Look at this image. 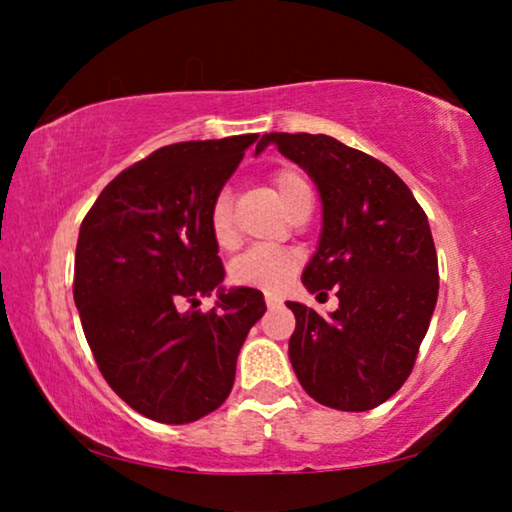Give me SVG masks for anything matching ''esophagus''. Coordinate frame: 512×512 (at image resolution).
Masks as SVG:
<instances>
[{"label": "esophagus", "instance_id": "esophagus-1", "mask_svg": "<svg viewBox=\"0 0 512 512\" xmlns=\"http://www.w3.org/2000/svg\"><path fill=\"white\" fill-rule=\"evenodd\" d=\"M265 305H268L270 310H272V307H279V305H282V298L275 296V293H265Z\"/></svg>", "mask_w": 512, "mask_h": 512}]
</instances>
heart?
Returning a JSON list of instances; mask_svg holds the SVG:
<instances>
[{"instance_id":"b5f03b06","label":"heart","mask_w":512,"mask_h":512,"mask_svg":"<svg viewBox=\"0 0 512 512\" xmlns=\"http://www.w3.org/2000/svg\"><path fill=\"white\" fill-rule=\"evenodd\" d=\"M272 186H275L277 198L282 200V205L286 209H291L293 202L298 200V195L310 188L303 174L289 170V167L272 174ZM209 233H212L216 247H235L237 228L233 216V200H230L228 191H221L216 195L212 207H209ZM298 265L300 258L296 251L265 247V244H261V247L247 249L242 256H237L235 261L230 263V279H233V284L237 286L277 291L279 286H284L286 279L298 270Z\"/></svg>"}]
</instances>
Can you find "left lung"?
<instances>
[{"label": "left lung", "mask_w": 512, "mask_h": 512, "mask_svg": "<svg viewBox=\"0 0 512 512\" xmlns=\"http://www.w3.org/2000/svg\"><path fill=\"white\" fill-rule=\"evenodd\" d=\"M317 184L324 221L307 263V291L335 289L331 317L286 303L296 314L289 359L314 401L366 412L403 387L438 300V256L424 209L403 179L368 153L328 135L270 132Z\"/></svg>", "instance_id": "left-lung-1"}]
</instances>
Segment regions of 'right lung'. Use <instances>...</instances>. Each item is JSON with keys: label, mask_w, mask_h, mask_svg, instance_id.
I'll return each mask as SVG.
<instances>
[{"label": "right lung", "mask_w": 512, "mask_h": 512, "mask_svg": "<svg viewBox=\"0 0 512 512\" xmlns=\"http://www.w3.org/2000/svg\"><path fill=\"white\" fill-rule=\"evenodd\" d=\"M258 135L179 142L123 170L81 223L74 303L97 368L139 415L188 424L226 401L263 293L226 291L209 207ZM216 288L212 313L194 307ZM186 304H193L191 311Z\"/></svg>", "instance_id": "obj_1"}]
</instances>
